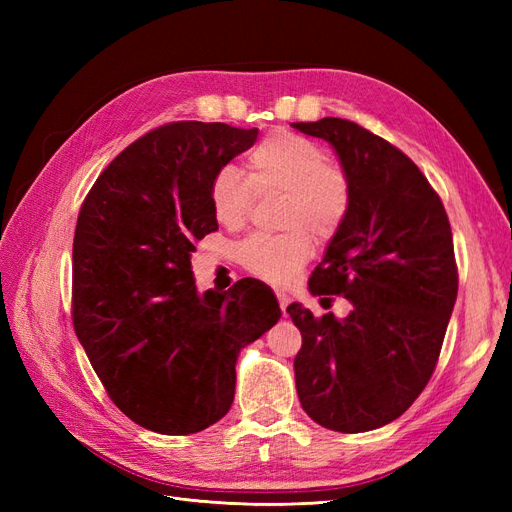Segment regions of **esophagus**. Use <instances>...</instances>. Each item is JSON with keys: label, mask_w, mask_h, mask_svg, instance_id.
Masks as SVG:
<instances>
[{"label": "esophagus", "mask_w": 512, "mask_h": 512, "mask_svg": "<svg viewBox=\"0 0 512 512\" xmlns=\"http://www.w3.org/2000/svg\"><path fill=\"white\" fill-rule=\"evenodd\" d=\"M275 297H277V303H280V307H282V312L286 314V307L290 305L288 292H284V290H275Z\"/></svg>", "instance_id": "esophagus-1"}]
</instances>
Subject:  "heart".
<instances>
[{
  "mask_svg": "<svg viewBox=\"0 0 512 512\" xmlns=\"http://www.w3.org/2000/svg\"><path fill=\"white\" fill-rule=\"evenodd\" d=\"M258 198L280 196L273 235L247 237L239 265L258 280L288 284L312 256V245L342 232L354 200L348 168L327 158L318 143L292 132H273L247 158V175L224 166L213 175L209 200L215 220L243 228Z\"/></svg>",
  "mask_w": 512,
  "mask_h": 512,
  "instance_id": "1",
  "label": "heart"
}]
</instances>
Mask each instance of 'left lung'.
<instances>
[{
	"mask_svg": "<svg viewBox=\"0 0 512 512\" xmlns=\"http://www.w3.org/2000/svg\"><path fill=\"white\" fill-rule=\"evenodd\" d=\"M292 126L329 141L354 183L348 220L309 277L316 297L350 299V316L286 309L303 337L297 393L318 425L361 433L404 414L438 365L459 288L451 222L427 177L382 136L339 117Z\"/></svg>",
	"mask_w": 512,
	"mask_h": 512,
	"instance_id": "obj_1",
	"label": "left lung"
}]
</instances>
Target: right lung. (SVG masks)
Here are the masks:
<instances>
[{
	"mask_svg": "<svg viewBox=\"0 0 512 512\" xmlns=\"http://www.w3.org/2000/svg\"><path fill=\"white\" fill-rule=\"evenodd\" d=\"M258 130L173 121L136 138L87 192L72 245V324L106 395L136 425L188 436L235 399L237 354L280 320L273 292L239 280L196 292L190 254L218 230L213 175Z\"/></svg>",
	"mask_w": 512,
	"mask_h": 512,
	"instance_id": "right-lung-1",
	"label": "right lung"
}]
</instances>
